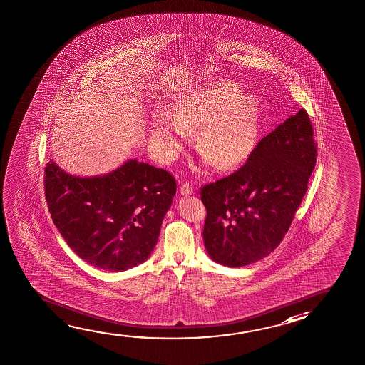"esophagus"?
I'll list each match as a JSON object with an SVG mask.
<instances>
[{"instance_id": "obj_1", "label": "esophagus", "mask_w": 365, "mask_h": 365, "mask_svg": "<svg viewBox=\"0 0 365 365\" xmlns=\"http://www.w3.org/2000/svg\"><path fill=\"white\" fill-rule=\"evenodd\" d=\"M180 192L182 196H190V195H193V188H192V185L190 183L185 182V183L180 185Z\"/></svg>"}]
</instances>
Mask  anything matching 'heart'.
<instances>
[{"mask_svg": "<svg viewBox=\"0 0 365 365\" xmlns=\"http://www.w3.org/2000/svg\"><path fill=\"white\" fill-rule=\"evenodd\" d=\"M205 163L233 170L247 162L257 145L259 106L232 81H217L175 101L168 116L150 123V138L160 158L175 159L196 130Z\"/></svg>", "mask_w": 365, "mask_h": 365, "instance_id": "1", "label": "heart"}]
</instances>
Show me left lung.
<instances>
[{
    "mask_svg": "<svg viewBox=\"0 0 365 365\" xmlns=\"http://www.w3.org/2000/svg\"><path fill=\"white\" fill-rule=\"evenodd\" d=\"M312 133L302 109L262 138L237 172L202 188L203 241L212 261L242 267L280 245L317 163Z\"/></svg>",
    "mask_w": 365,
    "mask_h": 365,
    "instance_id": "left-lung-1",
    "label": "left lung"
}]
</instances>
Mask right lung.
Listing matches in <instances>:
<instances>
[{
    "mask_svg": "<svg viewBox=\"0 0 365 365\" xmlns=\"http://www.w3.org/2000/svg\"><path fill=\"white\" fill-rule=\"evenodd\" d=\"M167 170L127 159L106 175H71L50 160L45 195L53 223L85 262L125 271L148 259L175 195Z\"/></svg>",
    "mask_w": 365,
    "mask_h": 365,
    "instance_id": "right-lung-1",
    "label": "right lung"
}]
</instances>
